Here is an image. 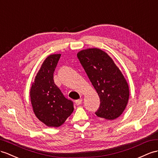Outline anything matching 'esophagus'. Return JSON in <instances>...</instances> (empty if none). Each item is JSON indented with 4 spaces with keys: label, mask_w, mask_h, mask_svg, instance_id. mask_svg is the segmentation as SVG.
<instances>
[{
    "label": "esophagus",
    "mask_w": 158,
    "mask_h": 158,
    "mask_svg": "<svg viewBox=\"0 0 158 158\" xmlns=\"http://www.w3.org/2000/svg\"><path fill=\"white\" fill-rule=\"evenodd\" d=\"M82 102V98H80V99L76 100L75 103H76V105H81Z\"/></svg>",
    "instance_id": "esophagus-1"
}]
</instances>
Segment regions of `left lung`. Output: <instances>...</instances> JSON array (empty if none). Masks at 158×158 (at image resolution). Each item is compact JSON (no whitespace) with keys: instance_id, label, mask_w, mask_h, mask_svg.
Segmentation results:
<instances>
[{"instance_id":"8db88e82","label":"left lung","mask_w":158,"mask_h":158,"mask_svg":"<svg viewBox=\"0 0 158 158\" xmlns=\"http://www.w3.org/2000/svg\"><path fill=\"white\" fill-rule=\"evenodd\" d=\"M77 57L100 98L95 114L107 120L118 118L129 97L127 82L120 70L106 53L97 48L82 50Z\"/></svg>"}]
</instances>
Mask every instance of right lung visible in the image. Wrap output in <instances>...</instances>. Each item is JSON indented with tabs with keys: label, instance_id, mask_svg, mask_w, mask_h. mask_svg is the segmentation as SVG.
I'll list each match as a JSON object with an SVG mask.
<instances>
[{
	"label": "right lung",
	"instance_id": "1",
	"mask_svg": "<svg viewBox=\"0 0 158 158\" xmlns=\"http://www.w3.org/2000/svg\"><path fill=\"white\" fill-rule=\"evenodd\" d=\"M61 54L49 56L38 72L30 91L35 114L48 127H57L74 110V103L64 97L53 80Z\"/></svg>",
	"mask_w": 158,
	"mask_h": 158
}]
</instances>
